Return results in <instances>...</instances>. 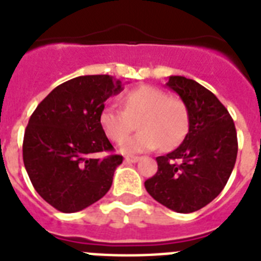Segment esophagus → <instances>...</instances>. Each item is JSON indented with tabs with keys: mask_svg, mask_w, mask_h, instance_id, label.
<instances>
[{
	"mask_svg": "<svg viewBox=\"0 0 261 261\" xmlns=\"http://www.w3.org/2000/svg\"><path fill=\"white\" fill-rule=\"evenodd\" d=\"M141 159L139 156H126L124 158V162H127V163H135V162H138Z\"/></svg>",
	"mask_w": 261,
	"mask_h": 261,
	"instance_id": "esophagus-1",
	"label": "esophagus"
}]
</instances>
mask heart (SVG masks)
<instances>
[{
	"label": "heart",
	"instance_id": "1",
	"mask_svg": "<svg viewBox=\"0 0 261 261\" xmlns=\"http://www.w3.org/2000/svg\"><path fill=\"white\" fill-rule=\"evenodd\" d=\"M123 110L106 105L99 113V124L109 139L120 142L134 129L135 122L140 131L120 143L126 154L176 147L188 130V110L179 98L170 97L154 86H139L122 97Z\"/></svg>",
	"mask_w": 261,
	"mask_h": 261
}]
</instances>
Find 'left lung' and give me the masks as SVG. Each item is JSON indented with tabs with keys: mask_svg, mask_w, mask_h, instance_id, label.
Segmentation results:
<instances>
[{
	"mask_svg": "<svg viewBox=\"0 0 261 261\" xmlns=\"http://www.w3.org/2000/svg\"><path fill=\"white\" fill-rule=\"evenodd\" d=\"M167 86L187 106L188 133L176 150L156 158V174L144 187L167 208L190 214L211 203L227 185L238 156V135L228 110L200 83L172 75Z\"/></svg>",
	"mask_w": 261,
	"mask_h": 261,
	"instance_id": "8db88e82",
	"label": "left lung"
}]
</instances>
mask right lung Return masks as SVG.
<instances>
[{
    "mask_svg": "<svg viewBox=\"0 0 261 261\" xmlns=\"http://www.w3.org/2000/svg\"><path fill=\"white\" fill-rule=\"evenodd\" d=\"M122 90L111 75H82L63 82L37 106L25 130L22 156L41 198L65 214L103 198L122 155L99 124L105 102Z\"/></svg>",
    "mask_w": 261,
    "mask_h": 261,
    "instance_id": "1",
    "label": "right lung"
}]
</instances>
